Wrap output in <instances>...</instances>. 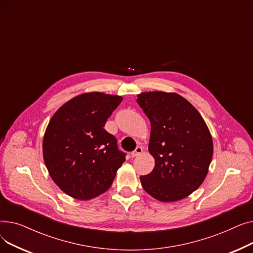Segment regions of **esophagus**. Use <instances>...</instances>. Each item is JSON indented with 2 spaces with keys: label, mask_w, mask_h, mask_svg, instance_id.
Here are the masks:
<instances>
[{
  "label": "esophagus",
  "mask_w": 253,
  "mask_h": 253,
  "mask_svg": "<svg viewBox=\"0 0 253 253\" xmlns=\"http://www.w3.org/2000/svg\"><path fill=\"white\" fill-rule=\"evenodd\" d=\"M141 153H142V148H141V147H137L133 152L131 153V157H132V158L137 157V156H139Z\"/></svg>",
  "instance_id": "obj_1"
}]
</instances>
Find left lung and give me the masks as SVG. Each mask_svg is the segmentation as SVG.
Here are the masks:
<instances>
[{"label": "left lung", "instance_id": "left-lung-1", "mask_svg": "<svg viewBox=\"0 0 253 253\" xmlns=\"http://www.w3.org/2000/svg\"><path fill=\"white\" fill-rule=\"evenodd\" d=\"M137 103L151 122V173L140 176L143 190L156 200L175 202L204 181L213 155L210 131L195 106L174 92L150 91Z\"/></svg>", "mask_w": 253, "mask_h": 253}]
</instances>
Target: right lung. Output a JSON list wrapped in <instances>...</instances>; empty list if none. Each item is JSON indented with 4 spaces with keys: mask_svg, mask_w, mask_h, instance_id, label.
Wrapping results in <instances>:
<instances>
[{
    "mask_svg": "<svg viewBox=\"0 0 253 253\" xmlns=\"http://www.w3.org/2000/svg\"><path fill=\"white\" fill-rule=\"evenodd\" d=\"M122 100L102 92L83 93L52 116L43 158L52 180L66 195L86 201L110 189L125 154L103 127Z\"/></svg>",
    "mask_w": 253,
    "mask_h": 253,
    "instance_id": "1",
    "label": "right lung"
}]
</instances>
